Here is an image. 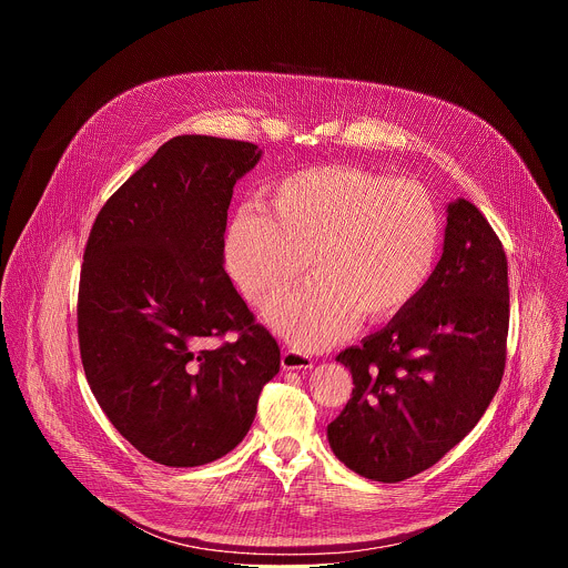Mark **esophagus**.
Listing matches in <instances>:
<instances>
[{"label":"esophagus","mask_w":568,"mask_h":568,"mask_svg":"<svg viewBox=\"0 0 568 568\" xmlns=\"http://www.w3.org/2000/svg\"><path fill=\"white\" fill-rule=\"evenodd\" d=\"M312 364L314 362H312L310 355H305L301 351H294V348H287L281 355V366L285 371H307V368H312Z\"/></svg>","instance_id":"34e87169"}]
</instances>
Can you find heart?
I'll return each instance as SVG.
<instances>
[{"mask_svg": "<svg viewBox=\"0 0 568 568\" xmlns=\"http://www.w3.org/2000/svg\"><path fill=\"white\" fill-rule=\"evenodd\" d=\"M267 209L242 204L224 235L231 278L256 307L287 292L312 263L314 278L267 312L298 351L339 342L357 323L386 321L418 301L443 245L429 193L359 166L298 171L267 191Z\"/></svg>", "mask_w": 568, "mask_h": 568, "instance_id": "heart-1", "label": "heart"}]
</instances>
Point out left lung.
Wrapping results in <instances>:
<instances>
[{
    "mask_svg": "<svg viewBox=\"0 0 568 568\" xmlns=\"http://www.w3.org/2000/svg\"><path fill=\"white\" fill-rule=\"evenodd\" d=\"M508 318L501 240L458 197L447 204L443 256L418 301L337 355L355 388L328 425L335 456L382 483L438 463L490 407L504 377Z\"/></svg>",
    "mask_w": 568,
    "mask_h": 568,
    "instance_id": "8db88e82",
    "label": "left lung"
}]
</instances>
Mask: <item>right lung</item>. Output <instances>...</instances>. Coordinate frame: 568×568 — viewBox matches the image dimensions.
<instances>
[{
	"mask_svg": "<svg viewBox=\"0 0 568 568\" xmlns=\"http://www.w3.org/2000/svg\"><path fill=\"white\" fill-rule=\"evenodd\" d=\"M247 141L182 134L101 209L78 290V342L101 409L143 456L197 467L247 436L281 351L224 272ZM229 329L235 343L212 342Z\"/></svg>",
	"mask_w": 568,
	"mask_h": 568,
	"instance_id": "right-lung-1",
	"label": "right lung"
}]
</instances>
